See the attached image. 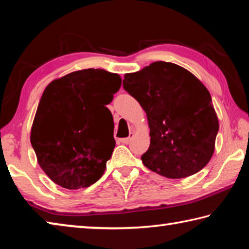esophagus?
Masks as SVG:
<instances>
[{"label":"esophagus","instance_id":"esophagus-1","mask_svg":"<svg viewBox=\"0 0 249 249\" xmlns=\"http://www.w3.org/2000/svg\"><path fill=\"white\" fill-rule=\"evenodd\" d=\"M133 137H134V133H129V136L127 138H122V140H120V142L122 144H128Z\"/></svg>","mask_w":249,"mask_h":249}]
</instances>
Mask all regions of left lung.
<instances>
[{
  "label": "left lung",
  "mask_w": 249,
  "mask_h": 249,
  "mask_svg": "<svg viewBox=\"0 0 249 249\" xmlns=\"http://www.w3.org/2000/svg\"><path fill=\"white\" fill-rule=\"evenodd\" d=\"M124 89L146 112L150 145L142 156L148 169L170 179L199 172L215 149L218 119L209 90L190 71L156 61L125 73Z\"/></svg>",
  "instance_id": "obj_1"
}]
</instances>
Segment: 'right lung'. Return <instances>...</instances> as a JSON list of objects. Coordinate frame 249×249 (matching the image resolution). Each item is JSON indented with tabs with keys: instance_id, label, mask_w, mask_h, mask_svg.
I'll return each mask as SVG.
<instances>
[{
	"instance_id": "1",
	"label": "right lung",
	"mask_w": 249,
	"mask_h": 249,
	"mask_svg": "<svg viewBox=\"0 0 249 249\" xmlns=\"http://www.w3.org/2000/svg\"><path fill=\"white\" fill-rule=\"evenodd\" d=\"M122 79L83 69L53 80L41 95L31 129L37 162L50 180L69 190L88 188L107 169L115 147L109 109Z\"/></svg>"
}]
</instances>
